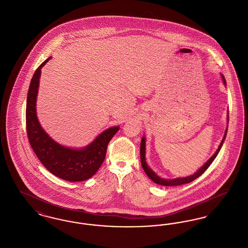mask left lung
<instances>
[{"mask_svg":"<svg viewBox=\"0 0 248 248\" xmlns=\"http://www.w3.org/2000/svg\"><path fill=\"white\" fill-rule=\"evenodd\" d=\"M221 77H222V81L224 84H226V81H225L224 76L221 74ZM228 121H229V116H228ZM226 135H227V130L225 132L224 138L222 140V141L220 142V145L218 147V149L217 150V152L214 154L212 157L202 165L200 169L193 175L189 176V177H177V178H174V179H165V178H161L160 177H158L154 171L148 166L147 163H146V158H145V154H146V140H145V137H143L141 140V144H140V160H141V165L145 173L147 174V176L150 177L154 182L159 184V185H163V186H179V185H183V184H187L189 183L191 181H193L194 179H196L197 177H200L201 175L209 167V165L212 164L213 161L215 160V158L217 157V155L219 153L222 145H223V142L225 140V138H226Z\"/></svg>","mask_w":248,"mask_h":248,"instance_id":"8db88e82","label":"left lung"}]
</instances>
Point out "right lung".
<instances>
[{"mask_svg":"<svg viewBox=\"0 0 248 248\" xmlns=\"http://www.w3.org/2000/svg\"><path fill=\"white\" fill-rule=\"evenodd\" d=\"M49 59L37 68L30 84L26 106L28 139L36 156L49 172L67 181H83L93 177L104 162L108 144L117 133L119 126L105 130L91 144L80 150L61 146L53 140L42 128L36 114L41 69Z\"/></svg>","mask_w":248,"mask_h":248,"instance_id":"1","label":"right lung"}]
</instances>
